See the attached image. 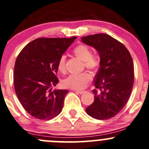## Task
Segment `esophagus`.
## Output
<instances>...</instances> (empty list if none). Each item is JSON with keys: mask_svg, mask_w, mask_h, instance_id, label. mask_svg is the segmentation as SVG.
I'll return each mask as SVG.
<instances>
[{"mask_svg": "<svg viewBox=\"0 0 149 149\" xmlns=\"http://www.w3.org/2000/svg\"><path fill=\"white\" fill-rule=\"evenodd\" d=\"M73 91H74L76 93H78V94H80V95H82L85 92H86V91H75V90H73Z\"/></svg>", "mask_w": 149, "mask_h": 149, "instance_id": "1", "label": "esophagus"}]
</instances>
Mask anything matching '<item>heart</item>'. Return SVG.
<instances>
[{
	"mask_svg": "<svg viewBox=\"0 0 149 149\" xmlns=\"http://www.w3.org/2000/svg\"><path fill=\"white\" fill-rule=\"evenodd\" d=\"M73 53L80 59L84 61V65L88 69L97 71L100 67V58L97 55H92L91 49L85 45H79L73 50ZM58 71L63 73L66 71V56L64 55L59 58L58 61ZM91 75L87 72L80 74H71L63 81L65 87L73 90H82L87 86L91 81Z\"/></svg>",
	"mask_w": 149,
	"mask_h": 149,
	"instance_id": "1",
	"label": "heart"
}]
</instances>
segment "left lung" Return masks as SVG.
<instances>
[{"instance_id": "1", "label": "left lung", "mask_w": 149, "mask_h": 149, "mask_svg": "<svg viewBox=\"0 0 149 149\" xmlns=\"http://www.w3.org/2000/svg\"><path fill=\"white\" fill-rule=\"evenodd\" d=\"M81 41L98 52L100 67L93 82L96 89L94 102L86 109L97 120H108L117 115L130 99L134 81V63L125 46L106 34L81 37Z\"/></svg>"}]
</instances>
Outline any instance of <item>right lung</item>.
Masks as SVG:
<instances>
[{
    "label": "right lung",
    "mask_w": 149,
    "mask_h": 149,
    "mask_svg": "<svg viewBox=\"0 0 149 149\" xmlns=\"http://www.w3.org/2000/svg\"><path fill=\"white\" fill-rule=\"evenodd\" d=\"M77 38H39L29 42L17 57L14 87L24 109L39 120H49L61 112L67 90L52 91L58 83V61Z\"/></svg>",
    "instance_id": "add662e5"
}]
</instances>
